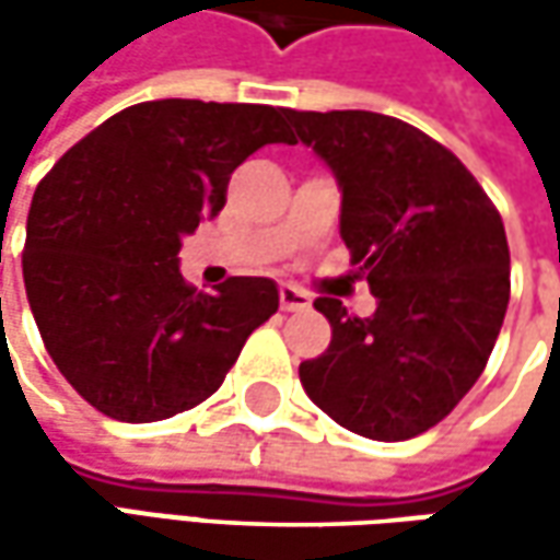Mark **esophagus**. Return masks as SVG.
Returning <instances> with one entry per match:
<instances>
[{"instance_id": "1", "label": "esophagus", "mask_w": 560, "mask_h": 560, "mask_svg": "<svg viewBox=\"0 0 560 560\" xmlns=\"http://www.w3.org/2000/svg\"><path fill=\"white\" fill-rule=\"evenodd\" d=\"M280 305H283V312H305V308H312V299L287 283V287H280Z\"/></svg>"}]
</instances>
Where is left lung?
I'll list each match as a JSON object with an SVG mask.
<instances>
[{
	"label": "left lung",
	"mask_w": 560,
	"mask_h": 560,
	"mask_svg": "<svg viewBox=\"0 0 560 560\" xmlns=\"http://www.w3.org/2000/svg\"><path fill=\"white\" fill-rule=\"evenodd\" d=\"M295 142L334 171L339 236L376 312L334 295L324 355L299 364L314 405L358 436L401 442L436 427L480 380L511 295L505 224L445 145L376 112H292Z\"/></svg>",
	"instance_id": "left-lung-1"
}]
</instances>
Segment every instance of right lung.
Instances as JSON below:
<instances>
[{"instance_id": "add662e5", "label": "right lung", "mask_w": 560, "mask_h": 560, "mask_svg": "<svg viewBox=\"0 0 560 560\" xmlns=\"http://www.w3.org/2000/svg\"><path fill=\"white\" fill-rule=\"evenodd\" d=\"M287 108L140 102L71 145L36 186L24 287L55 368L96 411L149 423L218 393L248 334L280 305L268 277L196 292L177 252L218 218L230 174L292 142Z\"/></svg>"}]
</instances>
